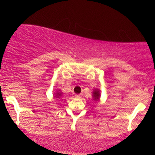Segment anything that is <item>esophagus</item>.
Returning a JSON list of instances; mask_svg holds the SVG:
<instances>
[{
    "label": "esophagus",
    "mask_w": 155,
    "mask_h": 155,
    "mask_svg": "<svg viewBox=\"0 0 155 155\" xmlns=\"http://www.w3.org/2000/svg\"><path fill=\"white\" fill-rule=\"evenodd\" d=\"M81 94H79V95H76L75 97H77V98H79V97H81Z\"/></svg>",
    "instance_id": "obj_1"
}]
</instances>
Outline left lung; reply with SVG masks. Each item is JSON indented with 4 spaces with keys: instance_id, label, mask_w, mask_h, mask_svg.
I'll return each instance as SVG.
<instances>
[{
    "instance_id": "obj_1",
    "label": "left lung",
    "mask_w": 155,
    "mask_h": 155,
    "mask_svg": "<svg viewBox=\"0 0 155 155\" xmlns=\"http://www.w3.org/2000/svg\"><path fill=\"white\" fill-rule=\"evenodd\" d=\"M92 97L94 101L98 102L101 97V90L97 88L93 89V91L92 92Z\"/></svg>"
}]
</instances>
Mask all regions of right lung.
I'll return each mask as SVG.
<instances>
[{
    "instance_id": "obj_1",
    "label": "right lung",
    "mask_w": 155,
    "mask_h": 155,
    "mask_svg": "<svg viewBox=\"0 0 155 155\" xmlns=\"http://www.w3.org/2000/svg\"><path fill=\"white\" fill-rule=\"evenodd\" d=\"M63 93L60 90H56V92L54 93V97L56 100H59L63 97Z\"/></svg>"
}]
</instances>
